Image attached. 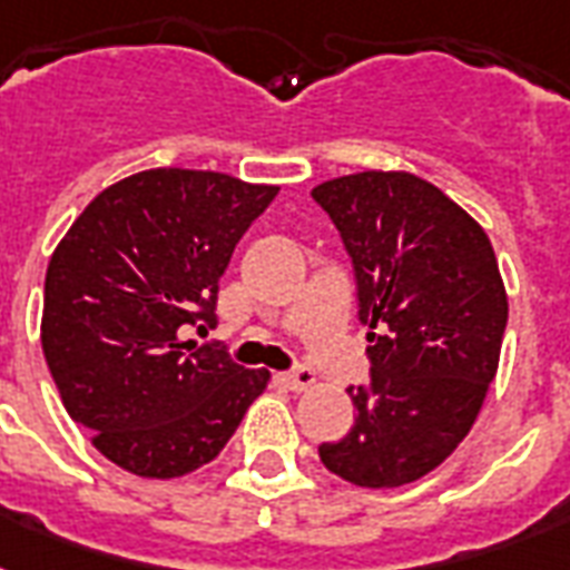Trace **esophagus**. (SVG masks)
I'll list each match as a JSON object with an SVG mask.
<instances>
[{
    "mask_svg": "<svg viewBox=\"0 0 570 570\" xmlns=\"http://www.w3.org/2000/svg\"><path fill=\"white\" fill-rule=\"evenodd\" d=\"M277 381H281L284 387H289V390H295V393H298V390H307L313 384V370H311V366L298 364L295 370H289V373L277 375Z\"/></svg>",
    "mask_w": 570,
    "mask_h": 570,
    "instance_id": "1",
    "label": "esophagus"
}]
</instances>
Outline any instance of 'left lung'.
Returning <instances> with one entry per match:
<instances>
[{"mask_svg": "<svg viewBox=\"0 0 570 570\" xmlns=\"http://www.w3.org/2000/svg\"><path fill=\"white\" fill-rule=\"evenodd\" d=\"M352 259L370 381L348 387L355 425L322 464L396 488L450 455L485 402L509 302L485 230L432 183L364 171L313 189Z\"/></svg>", "mask_w": 570, "mask_h": 570, "instance_id": "obj_1", "label": "left lung"}]
</instances>
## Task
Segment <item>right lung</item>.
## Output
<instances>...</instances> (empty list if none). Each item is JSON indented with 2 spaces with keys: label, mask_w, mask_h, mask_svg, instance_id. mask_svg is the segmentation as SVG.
<instances>
[{
  "label": "right lung",
  "mask_w": 570,
  "mask_h": 570,
  "mask_svg": "<svg viewBox=\"0 0 570 570\" xmlns=\"http://www.w3.org/2000/svg\"><path fill=\"white\" fill-rule=\"evenodd\" d=\"M275 195L154 168L100 191L58 242L40 343L67 414L118 468L147 479L204 468L266 390V370L186 334L215 325L233 248Z\"/></svg>",
  "instance_id": "obj_1"
}]
</instances>
